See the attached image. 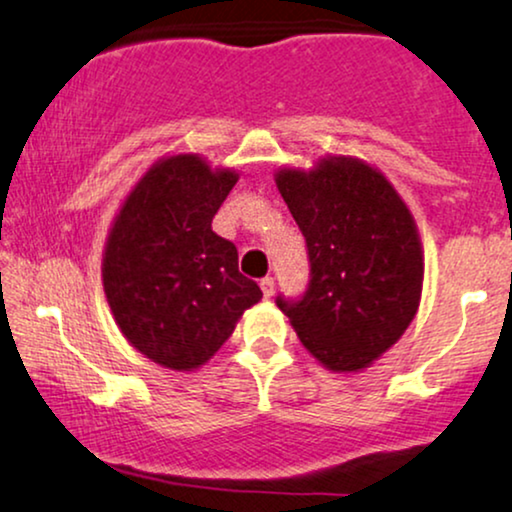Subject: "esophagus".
Instances as JSON below:
<instances>
[{
  "instance_id": "34e87169",
  "label": "esophagus",
  "mask_w": 512,
  "mask_h": 512,
  "mask_svg": "<svg viewBox=\"0 0 512 512\" xmlns=\"http://www.w3.org/2000/svg\"><path fill=\"white\" fill-rule=\"evenodd\" d=\"M260 288H262L264 298H272V295H274V288H276V283H274L272 276H264V279L260 281Z\"/></svg>"
}]
</instances>
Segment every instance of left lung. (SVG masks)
Instances as JSON below:
<instances>
[{
	"mask_svg": "<svg viewBox=\"0 0 512 512\" xmlns=\"http://www.w3.org/2000/svg\"><path fill=\"white\" fill-rule=\"evenodd\" d=\"M276 188L310 255L300 300L276 298L300 343L331 372H360L405 334L417 315L424 252L408 205L379 169L329 155L279 169Z\"/></svg>",
	"mask_w": 512,
	"mask_h": 512,
	"instance_id": "1",
	"label": "left lung"
}]
</instances>
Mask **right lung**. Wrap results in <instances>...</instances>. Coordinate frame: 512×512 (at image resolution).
I'll return each mask as SVG.
<instances>
[{
	"label": "right lung",
	"instance_id": "obj_1",
	"mask_svg": "<svg viewBox=\"0 0 512 512\" xmlns=\"http://www.w3.org/2000/svg\"><path fill=\"white\" fill-rule=\"evenodd\" d=\"M236 181V171L212 169L193 152L162 157L114 217L102 255L104 295L126 341L157 365H205L260 303V286L238 272L236 245L212 231Z\"/></svg>",
	"mask_w": 512,
	"mask_h": 512
}]
</instances>
